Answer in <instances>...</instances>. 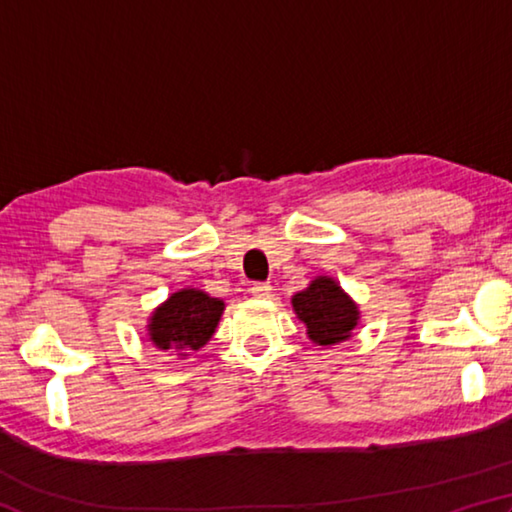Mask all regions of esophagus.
Wrapping results in <instances>:
<instances>
[{
  "instance_id": "34e87169",
  "label": "esophagus",
  "mask_w": 512,
  "mask_h": 512,
  "mask_svg": "<svg viewBox=\"0 0 512 512\" xmlns=\"http://www.w3.org/2000/svg\"><path fill=\"white\" fill-rule=\"evenodd\" d=\"M250 293H253L255 298L266 300V298H271L273 287H271V284H268V282H257V284H253V287H250Z\"/></svg>"
}]
</instances>
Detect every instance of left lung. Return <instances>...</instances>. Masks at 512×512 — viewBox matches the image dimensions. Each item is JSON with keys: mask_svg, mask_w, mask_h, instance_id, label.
Returning <instances> with one entry per match:
<instances>
[{"mask_svg": "<svg viewBox=\"0 0 512 512\" xmlns=\"http://www.w3.org/2000/svg\"><path fill=\"white\" fill-rule=\"evenodd\" d=\"M291 305L305 323L309 341L316 345H339L352 339L361 318L357 302L329 275H316L307 289L291 298Z\"/></svg>", "mask_w": 512, "mask_h": 512, "instance_id": "8db88e82", "label": "left lung"}]
</instances>
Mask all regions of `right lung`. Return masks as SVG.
Returning a JSON list of instances; mask_svg holds the SVG:
<instances>
[{
  "mask_svg": "<svg viewBox=\"0 0 512 512\" xmlns=\"http://www.w3.org/2000/svg\"><path fill=\"white\" fill-rule=\"evenodd\" d=\"M223 309L225 302L203 289H180L151 311L146 334L158 350L187 359L212 339Z\"/></svg>",
  "mask_w": 512,
  "mask_h": 512,
  "instance_id": "obj_1",
  "label": "right lung"
}]
</instances>
